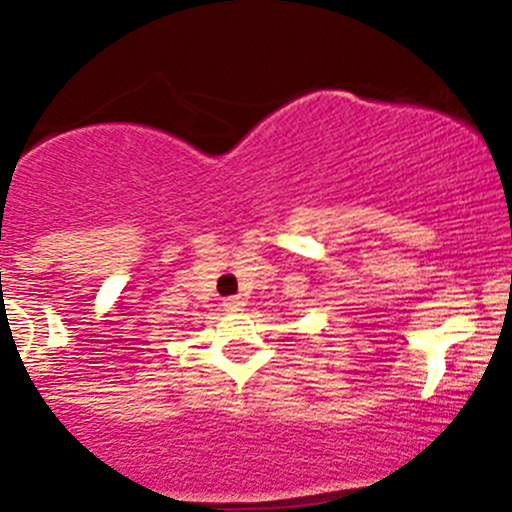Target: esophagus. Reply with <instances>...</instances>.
Instances as JSON below:
<instances>
[{"label":"esophagus","instance_id":"obj_1","mask_svg":"<svg viewBox=\"0 0 512 512\" xmlns=\"http://www.w3.org/2000/svg\"><path fill=\"white\" fill-rule=\"evenodd\" d=\"M243 305H245L243 298L231 296V298H226V301H223V310H228V313H238V310H243Z\"/></svg>","mask_w":512,"mask_h":512}]
</instances>
